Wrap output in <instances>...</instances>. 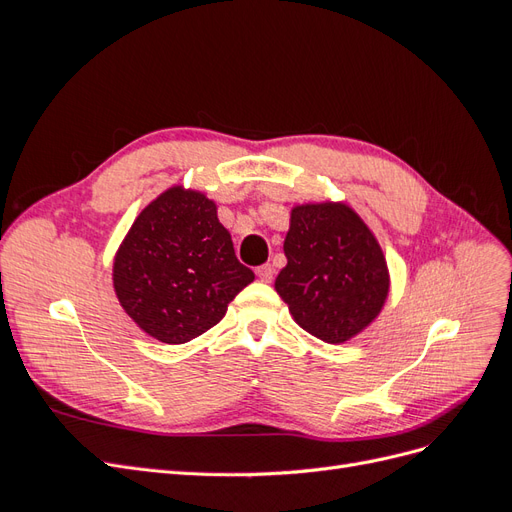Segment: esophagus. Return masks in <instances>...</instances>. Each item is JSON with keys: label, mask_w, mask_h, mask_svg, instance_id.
<instances>
[{"label": "esophagus", "mask_w": 512, "mask_h": 512, "mask_svg": "<svg viewBox=\"0 0 512 512\" xmlns=\"http://www.w3.org/2000/svg\"><path fill=\"white\" fill-rule=\"evenodd\" d=\"M256 275H258V280L260 282H271L273 280V267L271 265H260V267H256Z\"/></svg>", "instance_id": "obj_1"}]
</instances>
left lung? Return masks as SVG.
Listing matches in <instances>:
<instances>
[{"mask_svg":"<svg viewBox=\"0 0 512 512\" xmlns=\"http://www.w3.org/2000/svg\"><path fill=\"white\" fill-rule=\"evenodd\" d=\"M275 290L294 322L327 344H344L378 318L391 277L374 232L346 203L294 205Z\"/></svg>","mask_w":512,"mask_h":512,"instance_id":"left-lung-1","label":"left lung"}]
</instances>
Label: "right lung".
<instances>
[{
  "instance_id": "1",
  "label": "right lung",
  "mask_w": 512,
  "mask_h": 512,
  "mask_svg": "<svg viewBox=\"0 0 512 512\" xmlns=\"http://www.w3.org/2000/svg\"><path fill=\"white\" fill-rule=\"evenodd\" d=\"M252 282V269L237 260L218 220V205L183 185L138 213L113 262L121 307L162 344H185L215 327Z\"/></svg>"
}]
</instances>
